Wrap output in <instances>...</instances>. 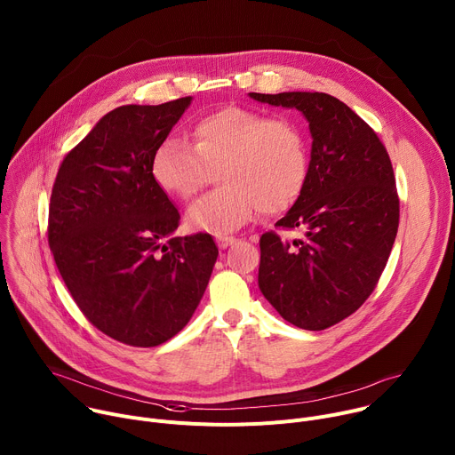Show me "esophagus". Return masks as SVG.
<instances>
[{
	"instance_id": "1",
	"label": "esophagus",
	"mask_w": 455,
	"mask_h": 455,
	"mask_svg": "<svg viewBox=\"0 0 455 455\" xmlns=\"http://www.w3.org/2000/svg\"><path fill=\"white\" fill-rule=\"evenodd\" d=\"M235 241H237V239H235V237H230V235H223V237H218V239H216V243H218V246H220L221 250L232 246Z\"/></svg>"
}]
</instances>
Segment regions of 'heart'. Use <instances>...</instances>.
Wrapping results in <instances>:
<instances>
[{
	"label": "heart",
	"mask_w": 455,
	"mask_h": 455,
	"mask_svg": "<svg viewBox=\"0 0 455 455\" xmlns=\"http://www.w3.org/2000/svg\"><path fill=\"white\" fill-rule=\"evenodd\" d=\"M190 135L192 144L167 139L155 149L151 176L169 196L190 200L218 172L220 188L185 212L192 230L225 235L257 211L281 214L300 198L309 149L295 120L227 106L198 118Z\"/></svg>",
	"instance_id": "heart-1"
}]
</instances>
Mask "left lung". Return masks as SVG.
Instances as JSON below:
<instances>
[{
  "mask_svg": "<svg viewBox=\"0 0 455 455\" xmlns=\"http://www.w3.org/2000/svg\"><path fill=\"white\" fill-rule=\"evenodd\" d=\"M248 95L299 109L313 139L306 187L275 223L304 235H261L259 290L293 326L326 330L367 300L391 255L400 223L393 164L372 129L328 93Z\"/></svg>",
  "mask_w": 455,
  "mask_h": 455,
  "instance_id": "8db88e82",
  "label": "left lung"
}]
</instances>
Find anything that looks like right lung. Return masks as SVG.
<instances>
[{"instance_id": "right-lung-1", "label": "right lung", "mask_w": 455, "mask_h": 455, "mask_svg": "<svg viewBox=\"0 0 455 455\" xmlns=\"http://www.w3.org/2000/svg\"><path fill=\"white\" fill-rule=\"evenodd\" d=\"M190 102L106 113L64 156L52 188L59 274L93 326L127 346L155 347L181 331L218 259L209 234L172 237L180 214L151 176L155 149Z\"/></svg>"}]
</instances>
